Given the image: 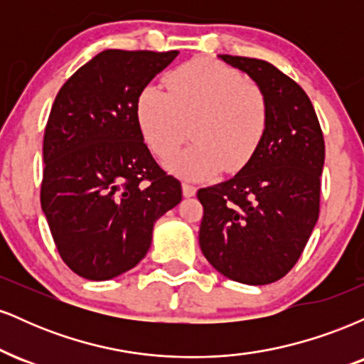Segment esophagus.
<instances>
[{"instance_id": "1", "label": "esophagus", "mask_w": 364, "mask_h": 364, "mask_svg": "<svg viewBox=\"0 0 364 364\" xmlns=\"http://www.w3.org/2000/svg\"><path fill=\"white\" fill-rule=\"evenodd\" d=\"M181 188H183V196H186V198H191V196L196 195V188L193 185H190V183H183Z\"/></svg>"}]
</instances>
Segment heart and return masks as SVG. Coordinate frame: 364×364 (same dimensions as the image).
I'll return each mask as SVG.
<instances>
[{"instance_id": "heart-1", "label": "heart", "mask_w": 364, "mask_h": 364, "mask_svg": "<svg viewBox=\"0 0 364 364\" xmlns=\"http://www.w3.org/2000/svg\"><path fill=\"white\" fill-rule=\"evenodd\" d=\"M166 83L169 94L147 85L136 99V121L154 156L162 161L173 157L191 127L195 144L169 162V171L207 179L220 169H243L269 127L262 92L235 68L208 58L185 63L166 77Z\"/></svg>"}]
</instances>
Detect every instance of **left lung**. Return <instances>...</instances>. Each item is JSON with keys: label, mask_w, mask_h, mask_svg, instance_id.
<instances>
[{"label": "left lung", "mask_w": 364, "mask_h": 364, "mask_svg": "<svg viewBox=\"0 0 364 364\" xmlns=\"http://www.w3.org/2000/svg\"><path fill=\"white\" fill-rule=\"evenodd\" d=\"M219 58L257 83L269 127L240 173L196 193L200 248L224 277L265 286L294 267L318 220L323 135L308 95L281 70L255 58Z\"/></svg>", "instance_id": "obj_1"}]
</instances>
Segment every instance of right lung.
<instances>
[{"label":"right lung","instance_id":"right-lung-1","mask_svg":"<svg viewBox=\"0 0 364 364\" xmlns=\"http://www.w3.org/2000/svg\"><path fill=\"white\" fill-rule=\"evenodd\" d=\"M178 51L107 49L66 80L44 133L41 205L63 262L109 281L145 257L181 183L144 144L136 99Z\"/></svg>","mask_w":364,"mask_h":364}]
</instances>
